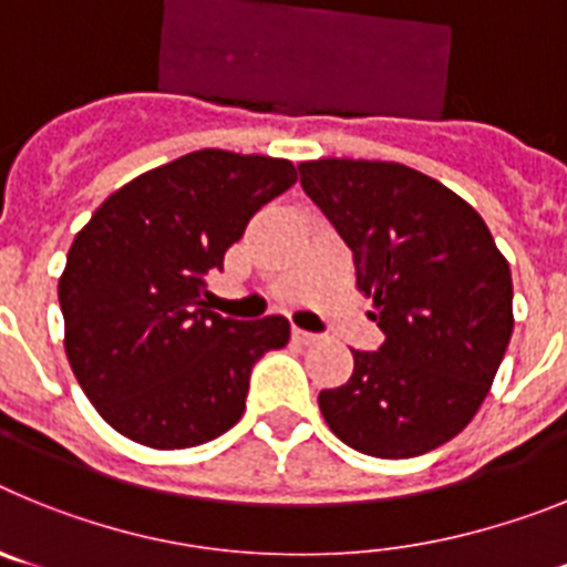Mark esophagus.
I'll return each instance as SVG.
<instances>
[{
    "mask_svg": "<svg viewBox=\"0 0 567 567\" xmlns=\"http://www.w3.org/2000/svg\"><path fill=\"white\" fill-rule=\"evenodd\" d=\"M292 338L300 340V343H315V340H318V334L307 332V329H298V327H295V329H292Z\"/></svg>",
    "mask_w": 567,
    "mask_h": 567,
    "instance_id": "esophagus-1",
    "label": "esophagus"
}]
</instances>
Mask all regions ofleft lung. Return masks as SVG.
I'll list each match as a JSON object with an SVG mask.
<instances>
[{
	"instance_id": "8db88e82",
	"label": "left lung",
	"mask_w": 567,
	"mask_h": 567,
	"mask_svg": "<svg viewBox=\"0 0 567 567\" xmlns=\"http://www.w3.org/2000/svg\"><path fill=\"white\" fill-rule=\"evenodd\" d=\"M300 187L352 249L374 300L378 352L323 389L320 414L354 452L405 460L457 437L477 414L514 332L508 260L457 193L394 162L320 158Z\"/></svg>"
}]
</instances>
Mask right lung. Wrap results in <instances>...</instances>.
<instances>
[{
  "label": "right lung",
  "instance_id": "obj_1",
  "mask_svg": "<svg viewBox=\"0 0 567 567\" xmlns=\"http://www.w3.org/2000/svg\"><path fill=\"white\" fill-rule=\"evenodd\" d=\"M295 182L284 158L198 150L115 189L76 235L59 278L64 352L115 432L193 449L238 423L252 365L287 346L289 320L221 318L207 275Z\"/></svg>",
  "mask_w": 567,
  "mask_h": 567
}]
</instances>
